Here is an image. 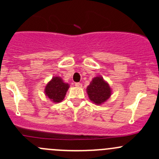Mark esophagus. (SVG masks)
Returning <instances> with one entry per match:
<instances>
[{
	"instance_id": "obj_1",
	"label": "esophagus",
	"mask_w": 159,
	"mask_h": 159,
	"mask_svg": "<svg viewBox=\"0 0 159 159\" xmlns=\"http://www.w3.org/2000/svg\"><path fill=\"white\" fill-rule=\"evenodd\" d=\"M75 86H76V87H78V88H81V87H82V84H81V83L77 82V83H75Z\"/></svg>"
}]
</instances>
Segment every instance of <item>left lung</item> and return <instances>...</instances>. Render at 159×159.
Masks as SVG:
<instances>
[{
    "label": "left lung",
    "mask_w": 159,
    "mask_h": 159,
    "mask_svg": "<svg viewBox=\"0 0 159 159\" xmlns=\"http://www.w3.org/2000/svg\"><path fill=\"white\" fill-rule=\"evenodd\" d=\"M90 100L95 105H102L111 95V89L107 81L102 76L94 78L87 88Z\"/></svg>",
    "instance_id": "left-lung-1"
}]
</instances>
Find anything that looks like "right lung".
Returning a JSON list of instances; mask_svg holds the SVG:
<instances>
[{"label":"right lung","instance_id":"add662e5","mask_svg":"<svg viewBox=\"0 0 159 159\" xmlns=\"http://www.w3.org/2000/svg\"><path fill=\"white\" fill-rule=\"evenodd\" d=\"M69 84L64 82L60 77H53L44 89L45 95L54 103H58L65 98Z\"/></svg>","mask_w":159,"mask_h":159}]
</instances>
